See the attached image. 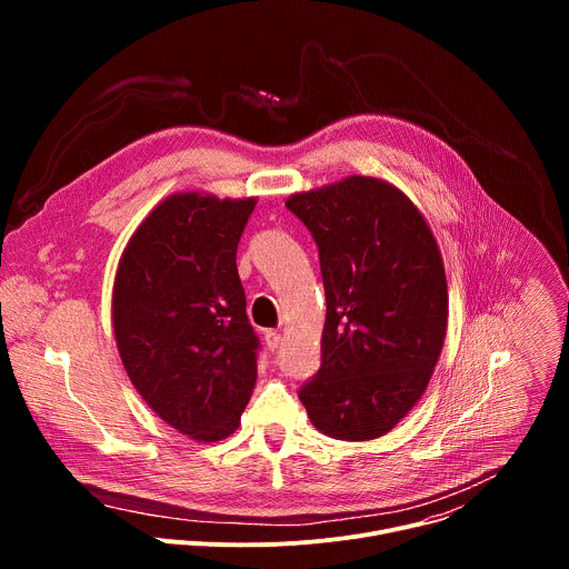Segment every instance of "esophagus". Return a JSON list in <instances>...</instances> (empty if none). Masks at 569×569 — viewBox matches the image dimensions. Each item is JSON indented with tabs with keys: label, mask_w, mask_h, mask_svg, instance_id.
I'll return each instance as SVG.
<instances>
[{
	"label": "esophagus",
	"mask_w": 569,
	"mask_h": 569,
	"mask_svg": "<svg viewBox=\"0 0 569 569\" xmlns=\"http://www.w3.org/2000/svg\"><path fill=\"white\" fill-rule=\"evenodd\" d=\"M279 345H281V333H277V331H266V347H268L270 351H277Z\"/></svg>",
	"instance_id": "obj_1"
}]
</instances>
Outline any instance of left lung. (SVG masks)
<instances>
[{
	"mask_svg": "<svg viewBox=\"0 0 569 569\" xmlns=\"http://www.w3.org/2000/svg\"><path fill=\"white\" fill-rule=\"evenodd\" d=\"M310 229L327 292L321 367L299 400L340 441L387 435L428 389L448 331V283L419 207L371 176L292 193Z\"/></svg>",
	"mask_w": 569,
	"mask_h": 569,
	"instance_id": "1",
	"label": "left lung"
}]
</instances>
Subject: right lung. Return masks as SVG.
Listing matches in <instances>:
<instances>
[{
	"label": "right lung",
	"mask_w": 569,
	"mask_h": 569,
	"mask_svg": "<svg viewBox=\"0 0 569 569\" xmlns=\"http://www.w3.org/2000/svg\"><path fill=\"white\" fill-rule=\"evenodd\" d=\"M257 198L180 191L134 229L112 286L123 369L148 408L184 437L222 441L257 385L259 338L236 268Z\"/></svg>",
	"instance_id": "right-lung-1"
}]
</instances>
